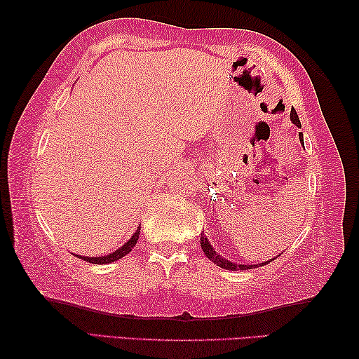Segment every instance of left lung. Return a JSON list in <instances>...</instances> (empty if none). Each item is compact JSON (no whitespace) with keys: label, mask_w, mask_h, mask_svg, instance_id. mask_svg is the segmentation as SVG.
<instances>
[{"label":"left lung","mask_w":359,"mask_h":359,"mask_svg":"<svg viewBox=\"0 0 359 359\" xmlns=\"http://www.w3.org/2000/svg\"><path fill=\"white\" fill-rule=\"evenodd\" d=\"M291 121H292V124H296L297 127H301V121H299V116H297L294 108L291 109ZM299 140H301V143L304 144L302 132L299 133ZM201 246H202V251L205 252V256H207L210 261H213L216 266H219V267L226 269V270H246V269L257 267V266H243V264H235V262H231V261L224 259V257H221L218 252L213 250V246L210 245V242L207 240V237H205V235H201ZM264 264H267V262H262V264H259V266H264Z\"/></svg>","instance_id":"1"}]
</instances>
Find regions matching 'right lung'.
<instances>
[{
  "label": "right lung",
  "instance_id": "right-lung-1",
  "mask_svg": "<svg viewBox=\"0 0 359 359\" xmlns=\"http://www.w3.org/2000/svg\"><path fill=\"white\" fill-rule=\"evenodd\" d=\"M138 237H140V227L137 229V232L132 235V238L128 240V242L124 246H121L119 250H116L114 252H111V255L100 256V257H87V256H79V257H81V259L87 261V262H90V264H109V262H114V261L121 259V257H124L126 255H128V252L132 251L133 246L137 245V242H138Z\"/></svg>",
  "mask_w": 359,
  "mask_h": 359
}]
</instances>
